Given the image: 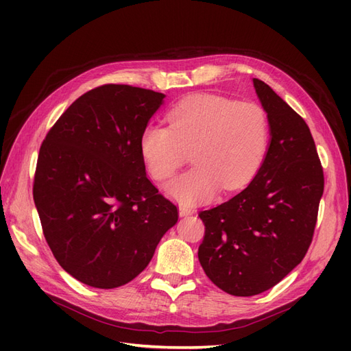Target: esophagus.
<instances>
[{
    "mask_svg": "<svg viewBox=\"0 0 351 351\" xmlns=\"http://www.w3.org/2000/svg\"><path fill=\"white\" fill-rule=\"evenodd\" d=\"M178 212H180V217H189V215H193L195 210L192 208H187V206L180 205L178 206Z\"/></svg>",
    "mask_w": 351,
    "mask_h": 351,
    "instance_id": "34e87169",
    "label": "esophagus"
}]
</instances>
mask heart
Returning <instances> with one entry per match:
<instances>
[{
    "instance_id": "b5f03b06",
    "label": "heart",
    "mask_w": 351,
    "mask_h": 351,
    "mask_svg": "<svg viewBox=\"0 0 351 351\" xmlns=\"http://www.w3.org/2000/svg\"><path fill=\"white\" fill-rule=\"evenodd\" d=\"M167 121L145 127L141 154L149 174L162 182L190 152L195 167L165 187L182 205L209 200L219 187L231 192L246 186L268 151V114L256 102L193 95L178 102Z\"/></svg>"
}]
</instances>
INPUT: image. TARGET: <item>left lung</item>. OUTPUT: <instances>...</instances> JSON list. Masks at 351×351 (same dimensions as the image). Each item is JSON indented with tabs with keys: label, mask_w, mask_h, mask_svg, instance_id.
<instances>
[{
	"label": "left lung",
	"mask_w": 351,
	"mask_h": 351,
	"mask_svg": "<svg viewBox=\"0 0 351 351\" xmlns=\"http://www.w3.org/2000/svg\"><path fill=\"white\" fill-rule=\"evenodd\" d=\"M253 86L268 114V152L246 189L199 212L202 268L222 291L240 297L272 289L303 261L324 193V169L306 121L265 82L253 79Z\"/></svg>",
	"instance_id": "8db88e82"
}]
</instances>
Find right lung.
<instances>
[{
    "mask_svg": "<svg viewBox=\"0 0 351 351\" xmlns=\"http://www.w3.org/2000/svg\"><path fill=\"white\" fill-rule=\"evenodd\" d=\"M164 93L104 84L74 101L42 142L34 200L61 268L95 289L134 280L177 206L146 176L141 134Z\"/></svg>",
    "mask_w": 351,
    "mask_h": 351,
    "instance_id": "obj_1",
    "label": "right lung"
}]
</instances>
